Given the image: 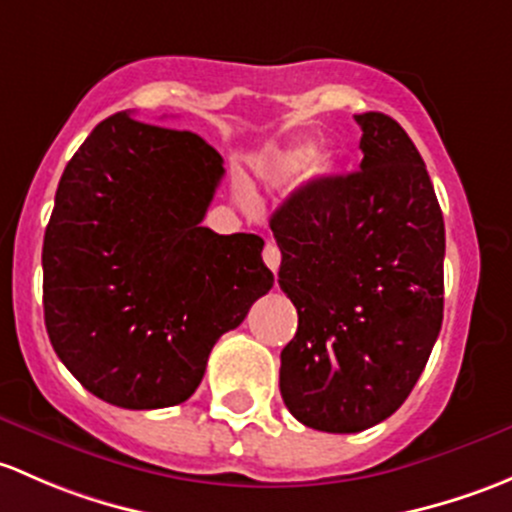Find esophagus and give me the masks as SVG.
Listing matches in <instances>:
<instances>
[{
  "instance_id": "esophagus-1",
  "label": "esophagus",
  "mask_w": 512,
  "mask_h": 512,
  "mask_svg": "<svg viewBox=\"0 0 512 512\" xmlns=\"http://www.w3.org/2000/svg\"><path fill=\"white\" fill-rule=\"evenodd\" d=\"M263 261H266V266L271 268L273 273H276L278 266H281V249H278L273 241H268L266 249H263Z\"/></svg>"
}]
</instances>
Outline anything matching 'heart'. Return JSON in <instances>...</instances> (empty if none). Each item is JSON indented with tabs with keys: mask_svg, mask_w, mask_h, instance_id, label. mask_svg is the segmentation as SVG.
Wrapping results in <instances>:
<instances>
[{
	"mask_svg": "<svg viewBox=\"0 0 512 512\" xmlns=\"http://www.w3.org/2000/svg\"><path fill=\"white\" fill-rule=\"evenodd\" d=\"M335 170V155L330 150L315 152V145L308 140L293 142V145L283 147V150L271 152L263 157L258 165V177L268 184H281L298 175L305 179H320L333 175Z\"/></svg>",
	"mask_w": 512,
	"mask_h": 512,
	"instance_id": "obj_1",
	"label": "heart"
}]
</instances>
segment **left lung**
<instances>
[{"mask_svg": "<svg viewBox=\"0 0 512 512\" xmlns=\"http://www.w3.org/2000/svg\"><path fill=\"white\" fill-rule=\"evenodd\" d=\"M355 120L360 172L305 184L271 217L278 286L298 310L281 397L330 434L397 412L444 320V217L424 160L389 115Z\"/></svg>", "mask_w": 512, "mask_h": 512, "instance_id": "1", "label": "left lung"}]
</instances>
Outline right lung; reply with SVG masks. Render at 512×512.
Instances as JSON below:
<instances>
[{
    "instance_id": "right-lung-1",
    "label": "right lung",
    "mask_w": 512,
    "mask_h": 512,
    "mask_svg": "<svg viewBox=\"0 0 512 512\" xmlns=\"http://www.w3.org/2000/svg\"><path fill=\"white\" fill-rule=\"evenodd\" d=\"M224 160L189 130L115 113L63 170L44 234V320L68 372L123 409L175 407L273 286L256 234L202 226Z\"/></svg>"
}]
</instances>
